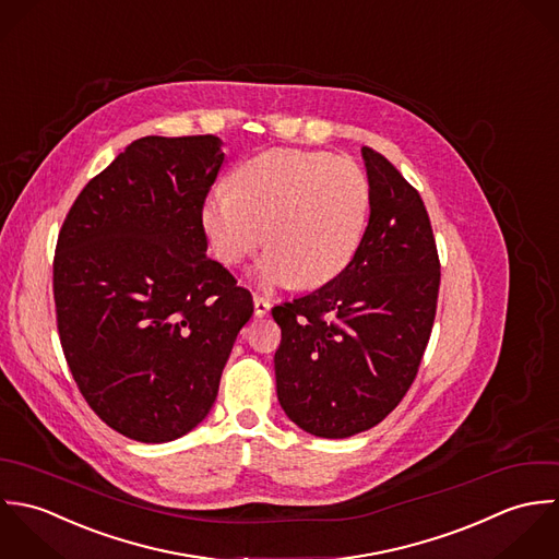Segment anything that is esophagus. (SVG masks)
I'll list each match as a JSON object with an SVG mask.
<instances>
[{"label":"esophagus","mask_w":559,"mask_h":559,"mask_svg":"<svg viewBox=\"0 0 559 559\" xmlns=\"http://www.w3.org/2000/svg\"><path fill=\"white\" fill-rule=\"evenodd\" d=\"M252 302H254V316L257 318H265L270 313V309H272V302L267 298H263L261 294H254Z\"/></svg>","instance_id":"1"}]
</instances>
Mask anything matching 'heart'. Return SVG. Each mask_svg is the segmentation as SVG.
<instances>
[{
  "instance_id": "b5f03b06",
  "label": "heart",
  "mask_w": 559,
  "mask_h": 559,
  "mask_svg": "<svg viewBox=\"0 0 559 559\" xmlns=\"http://www.w3.org/2000/svg\"><path fill=\"white\" fill-rule=\"evenodd\" d=\"M369 205V179L356 162L324 151L270 148L237 166L230 192L205 199L201 221L224 265L250 257L265 228L270 252L257 267L259 281L313 289L352 261Z\"/></svg>"
}]
</instances>
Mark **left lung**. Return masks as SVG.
Here are the masks:
<instances>
[{"mask_svg":"<svg viewBox=\"0 0 559 559\" xmlns=\"http://www.w3.org/2000/svg\"><path fill=\"white\" fill-rule=\"evenodd\" d=\"M362 157L371 205L352 261L272 309L278 402L320 439L365 432L402 402L437 318L441 261L426 205L384 155L362 146Z\"/></svg>","mask_w":559,"mask_h":559,"instance_id":"obj_1","label":"left lung"}]
</instances>
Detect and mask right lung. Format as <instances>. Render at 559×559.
Returning <instances> with one entry per match:
<instances>
[{"label": "right lung", "mask_w": 559, "mask_h": 559, "mask_svg": "<svg viewBox=\"0 0 559 559\" xmlns=\"http://www.w3.org/2000/svg\"><path fill=\"white\" fill-rule=\"evenodd\" d=\"M216 135L131 142L71 205L53 257L56 322L73 380L140 443L188 435L212 411L252 296L210 259L203 203Z\"/></svg>", "instance_id": "right-lung-1"}]
</instances>
